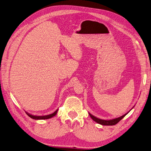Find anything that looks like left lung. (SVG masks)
Here are the masks:
<instances>
[{
	"label": "left lung",
	"mask_w": 151,
	"mask_h": 151,
	"mask_svg": "<svg viewBox=\"0 0 151 151\" xmlns=\"http://www.w3.org/2000/svg\"><path fill=\"white\" fill-rule=\"evenodd\" d=\"M128 113H126L125 115L121 116L119 118H116V119H114L112 120H102V119H98L97 117L94 116L93 115H91L89 113V115L90 116V117L91 119H92L95 122H96L97 123L99 124H101V125H104V126H113V125H115L117 123H118L120 120H122L124 117L126 116Z\"/></svg>",
	"instance_id": "obj_1"
}]
</instances>
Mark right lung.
Masks as SVG:
<instances>
[{"label":"right lung","mask_w":151,"mask_h":151,"mask_svg":"<svg viewBox=\"0 0 151 151\" xmlns=\"http://www.w3.org/2000/svg\"><path fill=\"white\" fill-rule=\"evenodd\" d=\"M58 109L56 110V111H54L53 113L50 114V115H45V116H35V115H31V114L28 113L27 112H26V113H27V115L29 117H31V118L32 119H35V120H43V119H49L52 118V117H53L54 116H55V115H56L57 113H58Z\"/></svg>","instance_id":"obj_1"}]
</instances>
